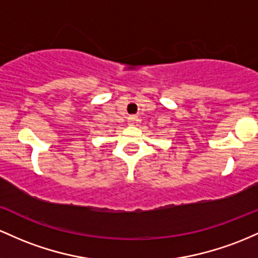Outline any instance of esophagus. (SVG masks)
I'll use <instances>...</instances> for the list:
<instances>
[{"label": "esophagus", "mask_w": 258, "mask_h": 258, "mask_svg": "<svg viewBox=\"0 0 258 258\" xmlns=\"http://www.w3.org/2000/svg\"><path fill=\"white\" fill-rule=\"evenodd\" d=\"M128 121H129L130 125H135V124L139 121V119H138L137 115H130V117L128 118Z\"/></svg>", "instance_id": "esophagus-1"}]
</instances>
